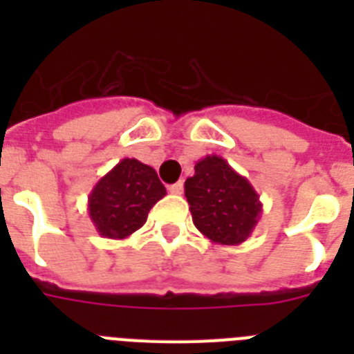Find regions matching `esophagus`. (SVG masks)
I'll list each match as a JSON object with an SVG mask.
<instances>
[{
    "instance_id": "esophagus-1",
    "label": "esophagus",
    "mask_w": 354,
    "mask_h": 354,
    "mask_svg": "<svg viewBox=\"0 0 354 354\" xmlns=\"http://www.w3.org/2000/svg\"><path fill=\"white\" fill-rule=\"evenodd\" d=\"M168 189H170L171 195H183V192H184V184H183V180H179V183L171 184V186L168 187Z\"/></svg>"
}]
</instances>
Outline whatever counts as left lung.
Wrapping results in <instances>:
<instances>
[{
    "label": "left lung",
    "instance_id": "8db88e82",
    "mask_svg": "<svg viewBox=\"0 0 354 354\" xmlns=\"http://www.w3.org/2000/svg\"><path fill=\"white\" fill-rule=\"evenodd\" d=\"M193 223L211 243L236 246L245 243L262 214L259 193L221 156H205L195 175L184 183Z\"/></svg>",
    "mask_w": 354,
    "mask_h": 354
}]
</instances>
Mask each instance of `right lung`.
I'll list each match as a JSON object with an SVG mask.
<instances>
[{
	"instance_id": "right-lung-1",
	"label": "right lung",
	"mask_w": 354,
	"mask_h": 354,
	"mask_svg": "<svg viewBox=\"0 0 354 354\" xmlns=\"http://www.w3.org/2000/svg\"><path fill=\"white\" fill-rule=\"evenodd\" d=\"M167 189L152 167L124 158L97 180L88 195V214L99 236L126 239L147 221Z\"/></svg>"
}]
</instances>
